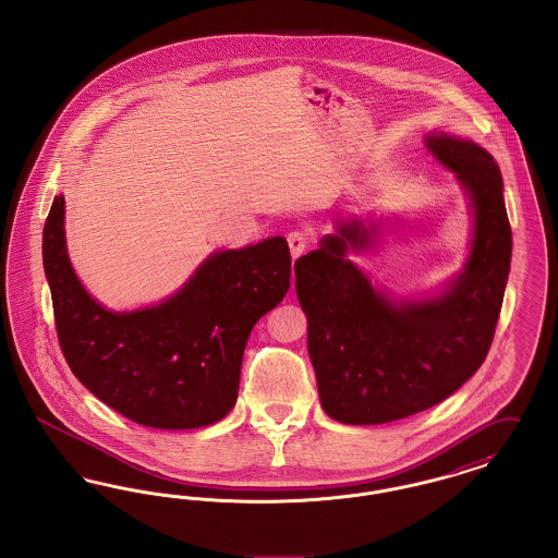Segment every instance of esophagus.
Returning a JSON list of instances; mask_svg holds the SVG:
<instances>
[{
    "label": "esophagus",
    "instance_id": "obj_1",
    "mask_svg": "<svg viewBox=\"0 0 558 558\" xmlns=\"http://www.w3.org/2000/svg\"><path fill=\"white\" fill-rule=\"evenodd\" d=\"M289 248H291L292 259H299L307 248H310V236L307 232H301V230H294L289 234Z\"/></svg>",
    "mask_w": 558,
    "mask_h": 558
}]
</instances>
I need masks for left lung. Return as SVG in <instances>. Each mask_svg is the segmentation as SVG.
<instances>
[{"mask_svg": "<svg viewBox=\"0 0 558 558\" xmlns=\"http://www.w3.org/2000/svg\"><path fill=\"white\" fill-rule=\"evenodd\" d=\"M426 146L466 190L475 221L466 266L444 291L421 301L376 291L345 257L376 234L360 219L294 262L319 401L343 425L393 423L450 398L494 341L512 255L498 162L446 133L426 135Z\"/></svg>", "mask_w": 558, "mask_h": 558, "instance_id": "left-lung-1", "label": "left lung"}]
</instances>
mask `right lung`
I'll list each match as a JSON object with an SVG mask.
<instances>
[{
	"label": "right lung",
	"mask_w": 558,
	"mask_h": 558,
	"mask_svg": "<svg viewBox=\"0 0 558 558\" xmlns=\"http://www.w3.org/2000/svg\"><path fill=\"white\" fill-rule=\"evenodd\" d=\"M44 269L73 374L125 418L167 430L213 425L234 408L246 339L291 289V251L274 236L213 253L155 307L108 312L69 262L62 196L44 226Z\"/></svg>",
	"instance_id": "add662e5"
}]
</instances>
